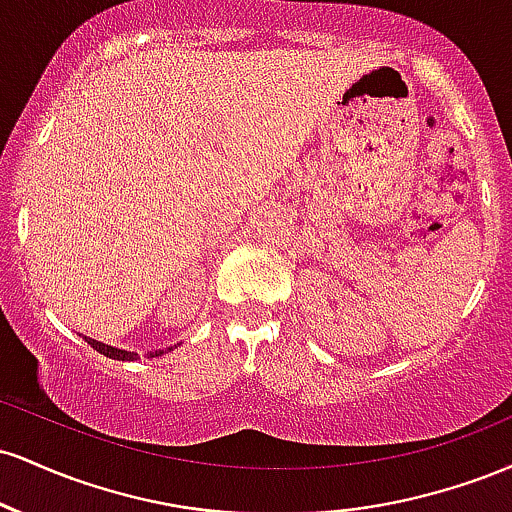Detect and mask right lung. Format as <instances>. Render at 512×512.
<instances>
[{
    "mask_svg": "<svg viewBox=\"0 0 512 512\" xmlns=\"http://www.w3.org/2000/svg\"><path fill=\"white\" fill-rule=\"evenodd\" d=\"M88 344L93 346V349L98 351V354H103V356H108V358H117V361H137L139 358V354L137 351H125V349H115V346H108V344H103V342H96V339H88V337H84ZM170 349H173V346H170ZM168 349V351H170ZM163 354V349H158V351H149V354H146V358H154V356H161Z\"/></svg>",
    "mask_w": 512,
    "mask_h": 512,
    "instance_id": "obj_1",
    "label": "right lung"
}]
</instances>
